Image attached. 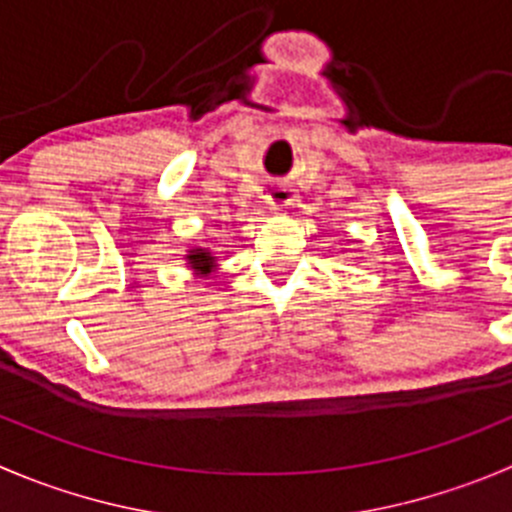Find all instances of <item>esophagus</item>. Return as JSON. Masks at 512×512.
Here are the masks:
<instances>
[{
  "mask_svg": "<svg viewBox=\"0 0 512 512\" xmlns=\"http://www.w3.org/2000/svg\"><path fill=\"white\" fill-rule=\"evenodd\" d=\"M267 200H270V205L277 210V207L290 205L292 195H290V190H275V192H272V195H267Z\"/></svg>",
  "mask_w": 512,
  "mask_h": 512,
  "instance_id": "1",
  "label": "esophagus"
}]
</instances>
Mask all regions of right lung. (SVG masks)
Masks as SVG:
<instances>
[{
	"label": "right lung",
	"mask_w": 512,
	"mask_h": 512,
	"mask_svg": "<svg viewBox=\"0 0 512 512\" xmlns=\"http://www.w3.org/2000/svg\"><path fill=\"white\" fill-rule=\"evenodd\" d=\"M187 260H190V265H192V270H197V272H202V275H207V272L212 270V255L207 250H192V255L187 257Z\"/></svg>",
	"instance_id": "add662e5"
}]
</instances>
